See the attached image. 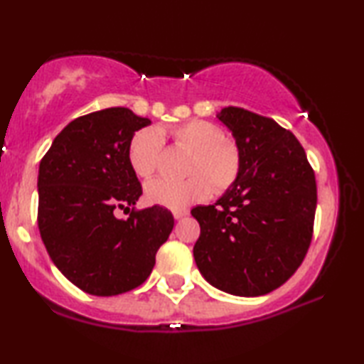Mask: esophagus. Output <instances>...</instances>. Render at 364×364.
Wrapping results in <instances>:
<instances>
[{
    "instance_id": "34e87169",
    "label": "esophagus",
    "mask_w": 364,
    "mask_h": 364,
    "mask_svg": "<svg viewBox=\"0 0 364 364\" xmlns=\"http://www.w3.org/2000/svg\"><path fill=\"white\" fill-rule=\"evenodd\" d=\"M186 215H188V210H176V212H173V217H175L176 220L186 217Z\"/></svg>"
}]
</instances>
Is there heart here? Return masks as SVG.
<instances>
[{
    "instance_id": "b5f03b06",
    "label": "heart",
    "mask_w": 364,
    "mask_h": 364,
    "mask_svg": "<svg viewBox=\"0 0 364 364\" xmlns=\"http://www.w3.org/2000/svg\"><path fill=\"white\" fill-rule=\"evenodd\" d=\"M175 144L193 152L184 181L154 180L147 183L146 199L152 205L184 210L205 200L212 193H226L242 170V152L236 141L225 138V130L208 120H189L171 127ZM164 152V136L157 128H144L133 134L128 146V162L139 178H149L159 168Z\"/></svg>"
}]
</instances>
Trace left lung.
Returning a JSON list of instances; mask_svg holds the SVG:
<instances>
[{
	"mask_svg": "<svg viewBox=\"0 0 364 364\" xmlns=\"http://www.w3.org/2000/svg\"><path fill=\"white\" fill-rule=\"evenodd\" d=\"M242 152L234 186L213 205L194 207L200 236L194 260L220 291L264 295L291 278L313 236L316 180L304 147L273 119L242 107L217 115Z\"/></svg>",
	"mask_w": 364,
	"mask_h": 364,
	"instance_id": "1",
	"label": "left lung"
}]
</instances>
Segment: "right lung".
Masks as SVG:
<instances>
[{
    "label": "right lung",
    "mask_w": 364,
    "mask_h": 364,
    "mask_svg": "<svg viewBox=\"0 0 364 364\" xmlns=\"http://www.w3.org/2000/svg\"><path fill=\"white\" fill-rule=\"evenodd\" d=\"M149 123L127 107L82 115L54 138L40 162L43 244L72 284L97 297L143 284L173 230L168 208L133 207L143 188L128 162V146ZM130 206L127 220L114 217L117 208Z\"/></svg>",
    "instance_id": "add662e5"
}]
</instances>
